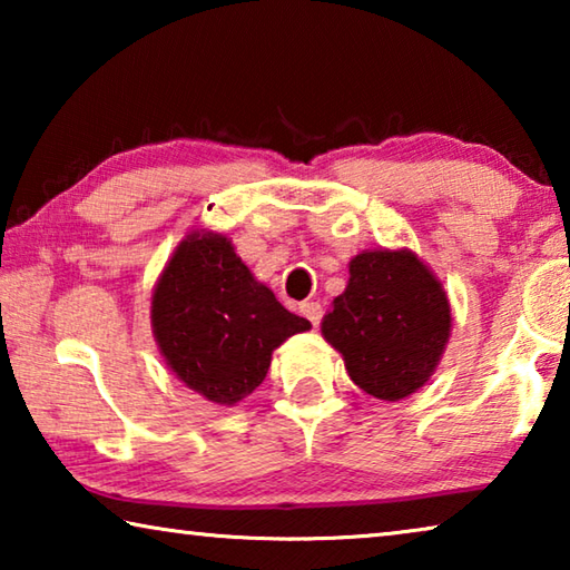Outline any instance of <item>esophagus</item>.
<instances>
[{
  "mask_svg": "<svg viewBox=\"0 0 570 570\" xmlns=\"http://www.w3.org/2000/svg\"><path fill=\"white\" fill-rule=\"evenodd\" d=\"M302 314L306 316L308 322H312L314 326H320V322H322V316H324V308H322V304L320 302H304L302 306Z\"/></svg>",
  "mask_w": 570,
  "mask_h": 570,
  "instance_id": "34e87169",
  "label": "esophagus"
}]
</instances>
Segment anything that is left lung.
I'll use <instances>...</instances> for the list:
<instances>
[{
  "label": "left lung",
  "instance_id": "obj_1",
  "mask_svg": "<svg viewBox=\"0 0 570 570\" xmlns=\"http://www.w3.org/2000/svg\"><path fill=\"white\" fill-rule=\"evenodd\" d=\"M450 302L412 250H362L322 334L344 356L356 387L397 402L432 377L450 340Z\"/></svg>",
  "mask_w": 570,
  "mask_h": 570
}]
</instances>
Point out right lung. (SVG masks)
<instances>
[{
  "instance_id": "obj_1",
  "label": "right lung",
  "mask_w": 570,
  "mask_h": 570,
  "mask_svg": "<svg viewBox=\"0 0 570 570\" xmlns=\"http://www.w3.org/2000/svg\"><path fill=\"white\" fill-rule=\"evenodd\" d=\"M150 322L170 372L214 404L244 400L264 382L276 346L312 330L214 230L180 240L153 292Z\"/></svg>"
}]
</instances>
